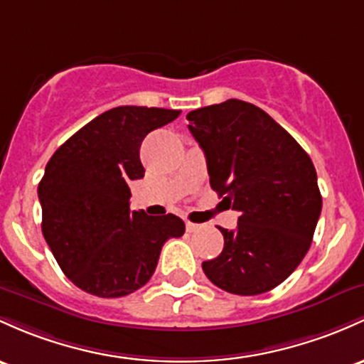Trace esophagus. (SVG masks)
<instances>
[{
	"label": "esophagus",
	"mask_w": 364,
	"mask_h": 364,
	"mask_svg": "<svg viewBox=\"0 0 364 364\" xmlns=\"http://www.w3.org/2000/svg\"><path fill=\"white\" fill-rule=\"evenodd\" d=\"M200 228H202L200 225H195V223L186 221V231H190V233H195V231H198Z\"/></svg>",
	"instance_id": "esophagus-1"
}]
</instances>
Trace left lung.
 Returning <instances> with one entry per match:
<instances>
[{
  "label": "left lung",
  "mask_w": 364,
  "mask_h": 364,
  "mask_svg": "<svg viewBox=\"0 0 364 364\" xmlns=\"http://www.w3.org/2000/svg\"><path fill=\"white\" fill-rule=\"evenodd\" d=\"M188 129L205 154L210 186L240 213L237 230L219 228L223 252L202 262L205 277L237 295L285 282L313 242L321 193L309 155L252 103L226 100L191 110Z\"/></svg>",
  "instance_id": "obj_1"
}]
</instances>
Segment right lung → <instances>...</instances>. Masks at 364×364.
<instances>
[{
    "instance_id": "obj_1",
    "label": "right lung",
    "mask_w": 364,
    "mask_h": 364,
    "mask_svg": "<svg viewBox=\"0 0 364 364\" xmlns=\"http://www.w3.org/2000/svg\"><path fill=\"white\" fill-rule=\"evenodd\" d=\"M179 110L124 105L103 112L51 155L38 195L41 230L65 277L97 297L141 289L162 245L185 233L174 214L129 209V181L145 176L139 146Z\"/></svg>"
}]
</instances>
